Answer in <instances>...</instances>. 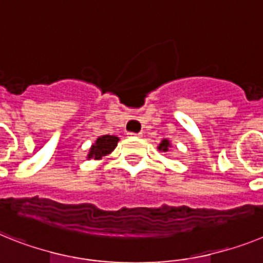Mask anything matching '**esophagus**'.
Instances as JSON below:
<instances>
[{
  "instance_id": "esophagus-1",
  "label": "esophagus",
  "mask_w": 263,
  "mask_h": 263,
  "mask_svg": "<svg viewBox=\"0 0 263 263\" xmlns=\"http://www.w3.org/2000/svg\"><path fill=\"white\" fill-rule=\"evenodd\" d=\"M128 135L134 136V138H142L143 134H142V132H140V134H128Z\"/></svg>"
}]
</instances>
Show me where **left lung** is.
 <instances>
[{
  "label": "left lung",
  "instance_id": "left-lung-1",
  "mask_svg": "<svg viewBox=\"0 0 263 263\" xmlns=\"http://www.w3.org/2000/svg\"><path fill=\"white\" fill-rule=\"evenodd\" d=\"M171 147H173V145H171V143H170L168 139H163L162 143L158 145V149L162 152H167L170 148H171Z\"/></svg>",
  "mask_w": 263,
  "mask_h": 263
}]
</instances>
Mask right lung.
Segmentation results:
<instances>
[{"mask_svg":"<svg viewBox=\"0 0 263 263\" xmlns=\"http://www.w3.org/2000/svg\"><path fill=\"white\" fill-rule=\"evenodd\" d=\"M120 139L115 135H101L99 136L95 143L90 145L89 151H88L87 159H95V160H100L103 156L109 155L118 145Z\"/></svg>","mask_w":263,"mask_h":263,"instance_id":"obj_1","label":"right lung"}]
</instances>
